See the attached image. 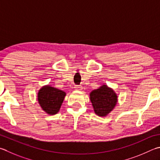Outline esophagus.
I'll list each match as a JSON object with an SVG mask.
<instances>
[{"instance_id":"1","label":"esophagus","mask_w":160,"mask_h":160,"mask_svg":"<svg viewBox=\"0 0 160 160\" xmlns=\"http://www.w3.org/2000/svg\"><path fill=\"white\" fill-rule=\"evenodd\" d=\"M74 88H75V89L77 90V91H80V90L82 89V86H81V85H76V86H75Z\"/></svg>"}]
</instances>
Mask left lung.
<instances>
[{
	"instance_id": "left-lung-1",
	"label": "left lung",
	"mask_w": 160,
	"mask_h": 160,
	"mask_svg": "<svg viewBox=\"0 0 160 160\" xmlns=\"http://www.w3.org/2000/svg\"><path fill=\"white\" fill-rule=\"evenodd\" d=\"M89 98L95 114L106 117L113 110L118 102V96L113 89L102 84L89 93Z\"/></svg>"
}]
</instances>
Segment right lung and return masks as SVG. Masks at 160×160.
I'll return each mask as SVG.
<instances>
[{"label": "right lung", "instance_id": "right-lung-1", "mask_svg": "<svg viewBox=\"0 0 160 160\" xmlns=\"http://www.w3.org/2000/svg\"><path fill=\"white\" fill-rule=\"evenodd\" d=\"M67 93L51 85H44L38 91L37 101L40 107L46 114L54 115L60 109Z\"/></svg>", "mask_w": 160, "mask_h": 160}]
</instances>
